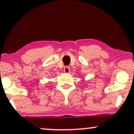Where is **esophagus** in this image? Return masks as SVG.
<instances>
[{"label":"esophagus","instance_id":"1","mask_svg":"<svg viewBox=\"0 0 134 134\" xmlns=\"http://www.w3.org/2000/svg\"><path fill=\"white\" fill-rule=\"evenodd\" d=\"M63 71H64L65 73H69L70 68L69 67H67V66H66V67H65L64 69H63Z\"/></svg>","mask_w":134,"mask_h":134}]
</instances>
